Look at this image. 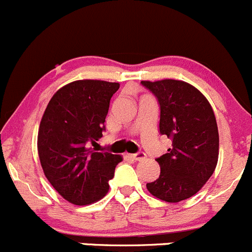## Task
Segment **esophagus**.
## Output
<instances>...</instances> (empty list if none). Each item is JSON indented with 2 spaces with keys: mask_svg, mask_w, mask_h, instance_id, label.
I'll list each match as a JSON object with an SVG mask.
<instances>
[{
  "mask_svg": "<svg viewBox=\"0 0 252 252\" xmlns=\"http://www.w3.org/2000/svg\"><path fill=\"white\" fill-rule=\"evenodd\" d=\"M130 158H133V160L135 161H144L146 158V155L144 153H138V154H133V155H130Z\"/></svg>",
  "mask_w": 252,
  "mask_h": 252,
  "instance_id": "1",
  "label": "esophagus"
}]
</instances>
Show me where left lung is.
<instances>
[{"mask_svg": "<svg viewBox=\"0 0 252 252\" xmlns=\"http://www.w3.org/2000/svg\"><path fill=\"white\" fill-rule=\"evenodd\" d=\"M160 103V133L172 140L167 154L156 158L160 176L146 183L161 201L177 203L194 196L218 163L219 133L208 99L181 80L141 81Z\"/></svg>", "mask_w": 252, "mask_h": 252, "instance_id": "1", "label": "left lung"}]
</instances>
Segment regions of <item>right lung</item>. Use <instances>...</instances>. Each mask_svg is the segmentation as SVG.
Returning a JSON list of instances; mask_svg holds the SVG:
<instances>
[{
	"label": "right lung",
	"instance_id": "obj_1",
	"mask_svg": "<svg viewBox=\"0 0 252 252\" xmlns=\"http://www.w3.org/2000/svg\"><path fill=\"white\" fill-rule=\"evenodd\" d=\"M118 82L77 80L65 85L49 101L38 130V154L44 175L67 202L87 206L109 189L121 155L96 151L112 96Z\"/></svg>",
	"mask_w": 252,
	"mask_h": 252
}]
</instances>
